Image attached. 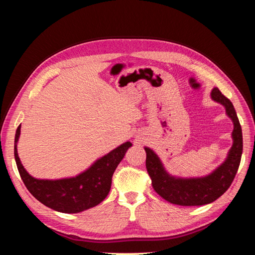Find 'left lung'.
I'll list each match as a JSON object with an SVG mask.
<instances>
[{"label": "left lung", "mask_w": 255, "mask_h": 255, "mask_svg": "<svg viewBox=\"0 0 255 255\" xmlns=\"http://www.w3.org/2000/svg\"><path fill=\"white\" fill-rule=\"evenodd\" d=\"M211 97L214 101L226 107L227 115L234 123L232 148L229 151L227 159L211 174L203 177H190V179L171 176L165 170L156 154L151 149L144 148L146 153L145 167L151 177L152 186L161 198L172 204L196 206L214 202L231 186L241 164L243 133L234 106L217 87L212 90Z\"/></svg>", "instance_id": "1"}]
</instances>
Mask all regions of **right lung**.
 <instances>
[{
  "mask_svg": "<svg viewBox=\"0 0 255 255\" xmlns=\"http://www.w3.org/2000/svg\"><path fill=\"white\" fill-rule=\"evenodd\" d=\"M21 126L14 136V159L21 179L38 201L54 211L74 214L101 203L109 195L112 177L132 143L127 141L98 159L86 171L74 177L61 180H38L29 175L18 156L17 142Z\"/></svg>",
  "mask_w": 255,
  "mask_h": 255,
  "instance_id": "obj_1",
  "label": "right lung"
}]
</instances>
